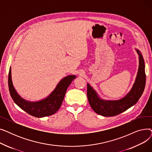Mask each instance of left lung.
Wrapping results in <instances>:
<instances>
[{
    "instance_id": "8db88e82",
    "label": "left lung",
    "mask_w": 152,
    "mask_h": 152,
    "mask_svg": "<svg viewBox=\"0 0 152 152\" xmlns=\"http://www.w3.org/2000/svg\"><path fill=\"white\" fill-rule=\"evenodd\" d=\"M139 56V66L135 83L130 92L119 100L108 101L100 99L92 87L87 84V95L89 104L95 113L103 116H113L127 110L137 102L145 86V63L141 52L136 50Z\"/></svg>"
}]
</instances>
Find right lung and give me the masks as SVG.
<instances>
[{
    "label": "right lung",
    "instance_id": "add662e5",
    "mask_svg": "<svg viewBox=\"0 0 152 152\" xmlns=\"http://www.w3.org/2000/svg\"><path fill=\"white\" fill-rule=\"evenodd\" d=\"M75 78L76 76L75 75H69L64 77L49 97L36 102H31L24 100L17 94L12 81L11 68L9 70L8 81L10 95L16 104L30 115L37 118H42L50 116L59 110L67 88Z\"/></svg>",
    "mask_w": 152,
    "mask_h": 152
}]
</instances>
